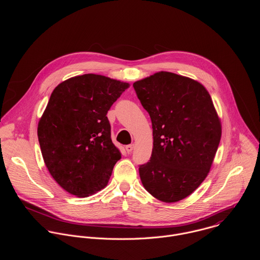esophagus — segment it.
Masks as SVG:
<instances>
[{
	"label": "esophagus",
	"instance_id": "obj_1",
	"mask_svg": "<svg viewBox=\"0 0 260 260\" xmlns=\"http://www.w3.org/2000/svg\"><path fill=\"white\" fill-rule=\"evenodd\" d=\"M133 150H134V144H129V145L125 146V151L127 153H131Z\"/></svg>",
	"mask_w": 260,
	"mask_h": 260
}]
</instances>
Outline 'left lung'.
<instances>
[{
	"label": "left lung",
	"instance_id": "8db88e82",
	"mask_svg": "<svg viewBox=\"0 0 260 260\" xmlns=\"http://www.w3.org/2000/svg\"><path fill=\"white\" fill-rule=\"evenodd\" d=\"M153 128L149 161L139 166L145 189L165 203L191 194L206 179L221 138L212 99L199 82L170 72L133 84Z\"/></svg>",
	"mask_w": 260,
	"mask_h": 260
}]
</instances>
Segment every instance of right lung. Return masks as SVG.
<instances>
[{
  "label": "right lung",
  "instance_id": "right-lung-1",
  "mask_svg": "<svg viewBox=\"0 0 260 260\" xmlns=\"http://www.w3.org/2000/svg\"><path fill=\"white\" fill-rule=\"evenodd\" d=\"M128 83L85 74L52 91L38 124L44 162L71 194L87 197L104 188L121 158L111 140L110 110Z\"/></svg>",
  "mask_w": 260,
  "mask_h": 260
}]
</instances>
